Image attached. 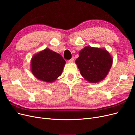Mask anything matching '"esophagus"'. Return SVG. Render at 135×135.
Wrapping results in <instances>:
<instances>
[{"label": "esophagus", "mask_w": 135, "mask_h": 135, "mask_svg": "<svg viewBox=\"0 0 135 135\" xmlns=\"http://www.w3.org/2000/svg\"><path fill=\"white\" fill-rule=\"evenodd\" d=\"M74 59L73 58V57H72L70 60H69V63H73V62H74Z\"/></svg>", "instance_id": "obj_1"}]
</instances>
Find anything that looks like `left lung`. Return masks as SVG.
Wrapping results in <instances>:
<instances>
[{"label":"left lung","instance_id":"left-lung-1","mask_svg":"<svg viewBox=\"0 0 135 135\" xmlns=\"http://www.w3.org/2000/svg\"><path fill=\"white\" fill-rule=\"evenodd\" d=\"M75 64L85 80L96 83L104 80L108 74L113 57L105 48L86 46L79 51Z\"/></svg>","mask_w":135,"mask_h":135}]
</instances>
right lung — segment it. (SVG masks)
Returning a JSON list of instances; mask_svg holds the SVG:
<instances>
[{
  "label": "right lung",
  "mask_w": 135,
  "mask_h": 135,
  "mask_svg": "<svg viewBox=\"0 0 135 135\" xmlns=\"http://www.w3.org/2000/svg\"><path fill=\"white\" fill-rule=\"evenodd\" d=\"M65 64L62 56L47 48L32 57L30 70L38 80L52 83L62 74Z\"/></svg>",
  "instance_id": "add662e5"
}]
</instances>
